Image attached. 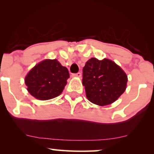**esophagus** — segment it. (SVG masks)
Masks as SVG:
<instances>
[{
    "instance_id": "obj_1",
    "label": "esophagus",
    "mask_w": 154,
    "mask_h": 154,
    "mask_svg": "<svg viewBox=\"0 0 154 154\" xmlns=\"http://www.w3.org/2000/svg\"><path fill=\"white\" fill-rule=\"evenodd\" d=\"M73 77H81V76H82V74H81V72H78V73H76V74H73L72 75Z\"/></svg>"
}]
</instances>
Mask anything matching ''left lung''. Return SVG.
I'll return each mask as SVG.
<instances>
[{"label": "left lung", "instance_id": "left-lung-1", "mask_svg": "<svg viewBox=\"0 0 154 154\" xmlns=\"http://www.w3.org/2000/svg\"><path fill=\"white\" fill-rule=\"evenodd\" d=\"M128 77L114 61L92 58L82 69V85L86 96L99 106L112 103L125 92Z\"/></svg>", "mask_w": 154, "mask_h": 154}]
</instances>
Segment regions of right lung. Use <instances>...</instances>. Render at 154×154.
I'll use <instances>...</instances> for the list:
<instances>
[{
    "instance_id": "obj_1",
    "label": "right lung",
    "mask_w": 154,
    "mask_h": 154,
    "mask_svg": "<svg viewBox=\"0 0 154 154\" xmlns=\"http://www.w3.org/2000/svg\"><path fill=\"white\" fill-rule=\"evenodd\" d=\"M69 73L56 59H46L35 65L25 77L27 91L39 100H48L62 93Z\"/></svg>"
}]
</instances>
